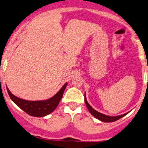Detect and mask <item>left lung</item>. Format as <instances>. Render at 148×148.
<instances>
[{
	"label": "left lung",
	"mask_w": 148,
	"mask_h": 148,
	"mask_svg": "<svg viewBox=\"0 0 148 148\" xmlns=\"http://www.w3.org/2000/svg\"><path fill=\"white\" fill-rule=\"evenodd\" d=\"M84 100H85V103L86 105L88 110V111L90 112V114H91L92 116H95L96 119L100 120V121H104V122H113V121H116V120L121 119V118H122L123 116H124L125 115L128 114V113H126V114H124L119 115V116H108V115L103 114L98 112V111L94 110V109L92 108L88 103L86 98V94H85V98H84Z\"/></svg>",
	"instance_id": "left-lung-1"
}]
</instances>
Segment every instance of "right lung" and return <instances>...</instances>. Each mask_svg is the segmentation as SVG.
<instances>
[{"mask_svg":"<svg viewBox=\"0 0 148 148\" xmlns=\"http://www.w3.org/2000/svg\"><path fill=\"white\" fill-rule=\"evenodd\" d=\"M66 85H67V83H66L61 88L60 90L51 98L46 100H40V101H29V100H23V99L17 98L13 94L11 93L8 87L7 90L11 100L26 113L32 116L42 117L54 111L62 98L63 92L65 90Z\"/></svg>","mask_w":148,"mask_h":148,"instance_id":"right-lung-1","label":"right lung"}]
</instances>
